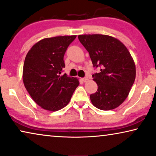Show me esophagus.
Wrapping results in <instances>:
<instances>
[{
    "mask_svg": "<svg viewBox=\"0 0 156 156\" xmlns=\"http://www.w3.org/2000/svg\"><path fill=\"white\" fill-rule=\"evenodd\" d=\"M81 80H82L83 81H84V82H85V81H87V77L83 78H81Z\"/></svg>",
    "mask_w": 156,
    "mask_h": 156,
    "instance_id": "1",
    "label": "esophagus"
}]
</instances>
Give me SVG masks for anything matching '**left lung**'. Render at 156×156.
<instances>
[{"mask_svg":"<svg viewBox=\"0 0 156 156\" xmlns=\"http://www.w3.org/2000/svg\"><path fill=\"white\" fill-rule=\"evenodd\" d=\"M78 39L89 52L93 67L100 68L93 75L98 91L90 98L102 110L117 108L128 97L136 78L134 61L119 39L105 34L79 35Z\"/></svg>","mask_w":156,"mask_h":156,"instance_id":"obj_1","label":"left lung"}]
</instances>
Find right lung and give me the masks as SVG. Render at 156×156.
Returning <instances> with one entry per match:
<instances>
[{"instance_id":"1","label":"right lung","mask_w":156,"mask_h":156,"mask_svg":"<svg viewBox=\"0 0 156 156\" xmlns=\"http://www.w3.org/2000/svg\"><path fill=\"white\" fill-rule=\"evenodd\" d=\"M76 35L45 38L37 42L26 55L23 80L26 90L41 108L58 111L69 104L78 86L77 78L61 75L63 56Z\"/></svg>"}]
</instances>
